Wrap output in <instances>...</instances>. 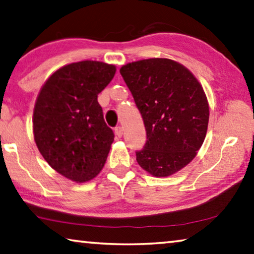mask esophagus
I'll return each instance as SVG.
<instances>
[{"instance_id":"obj_1","label":"esophagus","mask_w":254,"mask_h":254,"mask_svg":"<svg viewBox=\"0 0 254 254\" xmlns=\"http://www.w3.org/2000/svg\"><path fill=\"white\" fill-rule=\"evenodd\" d=\"M114 132H115V135L118 137H121L123 135V128L122 127H117L114 128Z\"/></svg>"}]
</instances>
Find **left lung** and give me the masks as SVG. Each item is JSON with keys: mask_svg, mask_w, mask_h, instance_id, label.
<instances>
[{"mask_svg": "<svg viewBox=\"0 0 254 254\" xmlns=\"http://www.w3.org/2000/svg\"><path fill=\"white\" fill-rule=\"evenodd\" d=\"M120 73L146 130L136 161L147 173L167 178L195 158L209 123V103L200 82L181 63L154 58L127 63Z\"/></svg>", "mask_w": 254, "mask_h": 254, "instance_id": "1", "label": "left lung"}]
</instances>
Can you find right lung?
I'll use <instances>...</instances> for the list:
<instances>
[{
    "label": "right lung",
    "instance_id": "right-lung-1",
    "mask_svg": "<svg viewBox=\"0 0 254 254\" xmlns=\"http://www.w3.org/2000/svg\"><path fill=\"white\" fill-rule=\"evenodd\" d=\"M117 71L113 64H66L41 87L33 111V134L44 160L68 180L90 181L103 169L114 140L98 94Z\"/></svg>",
    "mask_w": 254,
    "mask_h": 254
}]
</instances>
